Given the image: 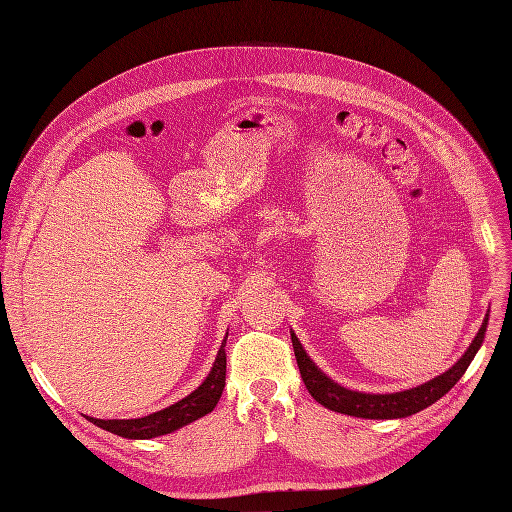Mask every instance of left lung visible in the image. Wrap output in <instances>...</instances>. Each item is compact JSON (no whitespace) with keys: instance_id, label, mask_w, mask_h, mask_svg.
Here are the masks:
<instances>
[{"instance_id":"obj_1","label":"left lung","mask_w":512,"mask_h":512,"mask_svg":"<svg viewBox=\"0 0 512 512\" xmlns=\"http://www.w3.org/2000/svg\"><path fill=\"white\" fill-rule=\"evenodd\" d=\"M487 320H489V314L485 316L477 337L472 339V344L468 346L464 356L449 371H445L439 377H434V380H430L418 388L394 392V394H363V392H354V390L337 386L310 361V356L306 354L304 346L299 344L295 333H291V339H293V350H295L301 380H304L314 401L325 405L331 411L354 415V418L394 420V418H407V415H413V413L426 409L428 405L437 403L443 394H447L453 386L458 384V380L464 375V371L468 369L472 358H475L477 350L483 344Z\"/></svg>"}]
</instances>
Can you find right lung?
Segmentation results:
<instances>
[{
  "label": "right lung",
  "instance_id": "1",
  "mask_svg": "<svg viewBox=\"0 0 512 512\" xmlns=\"http://www.w3.org/2000/svg\"><path fill=\"white\" fill-rule=\"evenodd\" d=\"M225 342H227V335L223 339L219 354L215 358V365L211 373H208L206 380L179 403L170 405L162 411L149 413L145 418H137V420H97V418H88V420L94 426L109 430L124 439H154V437H160V434H168L189 422H194L206 413H211L219 403L223 386H225Z\"/></svg>",
  "mask_w": 512,
  "mask_h": 512
}]
</instances>
